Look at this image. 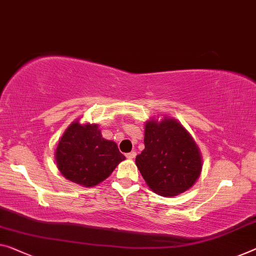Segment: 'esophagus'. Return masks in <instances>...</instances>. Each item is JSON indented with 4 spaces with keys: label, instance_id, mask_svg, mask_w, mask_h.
<instances>
[{
    "label": "esophagus",
    "instance_id": "1",
    "mask_svg": "<svg viewBox=\"0 0 256 256\" xmlns=\"http://www.w3.org/2000/svg\"><path fill=\"white\" fill-rule=\"evenodd\" d=\"M126 156H127L128 159H134L136 156V152H129L126 154Z\"/></svg>",
    "mask_w": 256,
    "mask_h": 256
}]
</instances>
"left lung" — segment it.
I'll list each match as a JSON object with an SVG mask.
<instances>
[{
	"mask_svg": "<svg viewBox=\"0 0 256 256\" xmlns=\"http://www.w3.org/2000/svg\"><path fill=\"white\" fill-rule=\"evenodd\" d=\"M145 148L135 162L152 191L172 196L194 186L202 170L199 148L183 126L174 119L145 124Z\"/></svg>",
	"mask_w": 256,
	"mask_h": 256,
	"instance_id": "obj_1",
	"label": "left lung"
}]
</instances>
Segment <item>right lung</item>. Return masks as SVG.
Returning <instances> with one entry per match:
<instances>
[{
	"label": "right lung",
	"instance_id": "obj_1",
	"mask_svg": "<svg viewBox=\"0 0 256 256\" xmlns=\"http://www.w3.org/2000/svg\"><path fill=\"white\" fill-rule=\"evenodd\" d=\"M124 156L112 140H104L97 124L76 121L66 129L56 150L57 167L66 178L94 186L108 178Z\"/></svg>",
	"mask_w": 256,
	"mask_h": 256
}]
</instances>
